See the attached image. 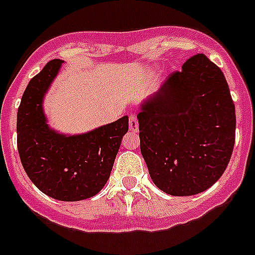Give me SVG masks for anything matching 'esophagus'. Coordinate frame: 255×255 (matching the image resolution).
Instances as JSON below:
<instances>
[{"label":"esophagus","mask_w":255,"mask_h":255,"mask_svg":"<svg viewBox=\"0 0 255 255\" xmlns=\"http://www.w3.org/2000/svg\"><path fill=\"white\" fill-rule=\"evenodd\" d=\"M129 129H130V131H132V132H137V130H139V124H137V119L135 115H130Z\"/></svg>","instance_id":"esophagus-1"}]
</instances>
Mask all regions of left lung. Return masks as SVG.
<instances>
[{
	"mask_svg": "<svg viewBox=\"0 0 255 255\" xmlns=\"http://www.w3.org/2000/svg\"><path fill=\"white\" fill-rule=\"evenodd\" d=\"M139 109L140 151L159 190L197 195L223 176L235 143V106L206 55L190 58Z\"/></svg>",
	"mask_w": 255,
	"mask_h": 255,
	"instance_id": "8db88e82",
	"label": "left lung"
}]
</instances>
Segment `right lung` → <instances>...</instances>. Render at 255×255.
<instances>
[{"mask_svg": "<svg viewBox=\"0 0 255 255\" xmlns=\"http://www.w3.org/2000/svg\"><path fill=\"white\" fill-rule=\"evenodd\" d=\"M63 63L50 60L29 82L17 110V149L25 172L41 192L74 202L104 188L129 130V116L82 134L53 129L44 112V99Z\"/></svg>", "mask_w": 255, "mask_h": 255, "instance_id": "add662e5", "label": "right lung"}]
</instances>
